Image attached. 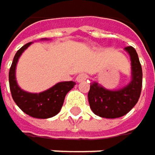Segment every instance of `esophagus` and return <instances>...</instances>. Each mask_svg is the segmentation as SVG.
Segmentation results:
<instances>
[{
    "label": "esophagus",
    "instance_id": "obj_1",
    "mask_svg": "<svg viewBox=\"0 0 155 155\" xmlns=\"http://www.w3.org/2000/svg\"><path fill=\"white\" fill-rule=\"evenodd\" d=\"M87 78V76L86 74H79V75L76 78V80H77L78 83H81V82H84Z\"/></svg>",
    "mask_w": 155,
    "mask_h": 155
}]
</instances>
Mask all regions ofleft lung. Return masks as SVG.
I'll list each match as a JSON object with an SVG mask.
<instances>
[{
	"instance_id": "left-lung-1",
	"label": "left lung",
	"mask_w": 155,
	"mask_h": 155,
	"mask_svg": "<svg viewBox=\"0 0 155 155\" xmlns=\"http://www.w3.org/2000/svg\"><path fill=\"white\" fill-rule=\"evenodd\" d=\"M131 59V81L122 88L110 90L97 82L90 84L88 102L95 115L104 118H117L126 115L138 102L142 90L143 72L136 50L124 48Z\"/></svg>"
}]
</instances>
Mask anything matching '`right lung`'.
I'll list each match as a JSON object with an SVG mask.
<instances>
[{
    "mask_svg": "<svg viewBox=\"0 0 155 155\" xmlns=\"http://www.w3.org/2000/svg\"><path fill=\"white\" fill-rule=\"evenodd\" d=\"M31 43H27L21 47L14 56L9 72L10 89L14 102L25 114L34 118L46 119L59 113L66 95L74 87L76 83L74 81L58 82L40 93H30L22 90L16 80V66L21 54Z\"/></svg>",
    "mask_w": 155,
    "mask_h": 155,
    "instance_id": "right-lung-1",
    "label": "right lung"
}]
</instances>
